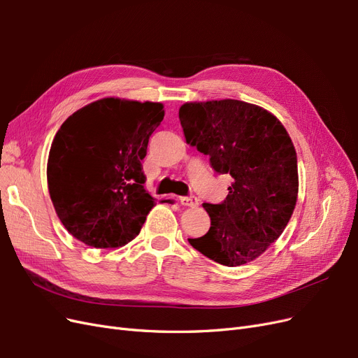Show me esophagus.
<instances>
[{"label":"esophagus","mask_w":358,"mask_h":358,"mask_svg":"<svg viewBox=\"0 0 358 358\" xmlns=\"http://www.w3.org/2000/svg\"><path fill=\"white\" fill-rule=\"evenodd\" d=\"M180 204L182 206H188V208H196V206L199 204V200L194 197V196H189V197H180L179 199Z\"/></svg>","instance_id":"obj_1"}]
</instances>
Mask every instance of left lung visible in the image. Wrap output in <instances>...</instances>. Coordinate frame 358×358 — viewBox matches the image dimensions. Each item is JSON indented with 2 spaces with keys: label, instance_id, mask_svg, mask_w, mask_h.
Returning a JSON list of instances; mask_svg holds the SVG:
<instances>
[{
  "label": "left lung",
  "instance_id": "left-lung-1",
  "mask_svg": "<svg viewBox=\"0 0 358 358\" xmlns=\"http://www.w3.org/2000/svg\"><path fill=\"white\" fill-rule=\"evenodd\" d=\"M179 119L187 143L233 178L221 204H203L209 231L188 242L222 266L252 262L278 241L296 208L297 155L289 134L263 107L231 99L185 103Z\"/></svg>",
  "mask_w": 358,
  "mask_h": 358
}]
</instances>
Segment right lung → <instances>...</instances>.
<instances>
[{"instance_id": "obj_1", "label": "right lung", "mask_w": 358, "mask_h": 358, "mask_svg": "<svg viewBox=\"0 0 358 358\" xmlns=\"http://www.w3.org/2000/svg\"><path fill=\"white\" fill-rule=\"evenodd\" d=\"M164 117L161 103L96 100L66 119L48 159V188L67 231L92 248H119L142 230L155 199L142 159Z\"/></svg>"}]
</instances>
